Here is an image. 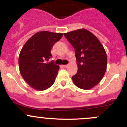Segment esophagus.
<instances>
[{
    "label": "esophagus",
    "mask_w": 127,
    "mask_h": 127,
    "mask_svg": "<svg viewBox=\"0 0 127 127\" xmlns=\"http://www.w3.org/2000/svg\"><path fill=\"white\" fill-rule=\"evenodd\" d=\"M63 67H65V68H66V67H67V66H68V65H63Z\"/></svg>",
    "instance_id": "34e87169"
}]
</instances>
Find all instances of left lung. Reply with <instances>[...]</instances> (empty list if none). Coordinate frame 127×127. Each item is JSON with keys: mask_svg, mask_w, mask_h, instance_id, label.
Here are the masks:
<instances>
[{"mask_svg": "<svg viewBox=\"0 0 127 127\" xmlns=\"http://www.w3.org/2000/svg\"><path fill=\"white\" fill-rule=\"evenodd\" d=\"M64 35L75 50L77 72L72 77L79 88L91 89L100 82L107 69V57L99 39L84 28L76 30Z\"/></svg>", "mask_w": 127, "mask_h": 127, "instance_id": "obj_1", "label": "left lung"}]
</instances>
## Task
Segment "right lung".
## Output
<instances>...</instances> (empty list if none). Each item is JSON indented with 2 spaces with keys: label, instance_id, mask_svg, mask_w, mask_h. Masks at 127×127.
I'll use <instances>...</instances> for the list:
<instances>
[{
  "label": "right lung",
  "instance_id": "add662e5",
  "mask_svg": "<svg viewBox=\"0 0 127 127\" xmlns=\"http://www.w3.org/2000/svg\"><path fill=\"white\" fill-rule=\"evenodd\" d=\"M63 36L61 33L41 31L36 33L25 43L18 58L22 77L30 87L42 91L54 84L60 66L53 61L47 62L52 55L54 44Z\"/></svg>",
  "mask_w": 127,
  "mask_h": 127
}]
</instances>
